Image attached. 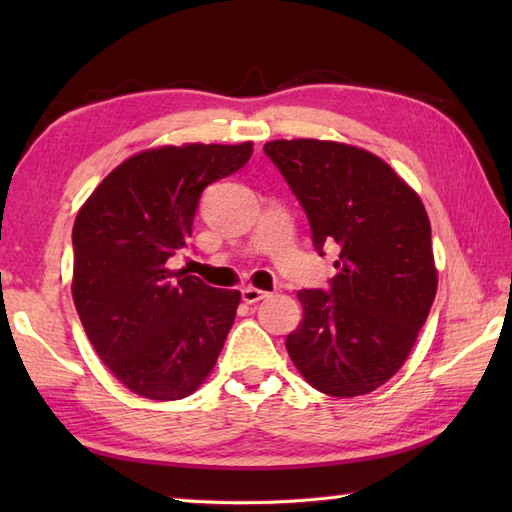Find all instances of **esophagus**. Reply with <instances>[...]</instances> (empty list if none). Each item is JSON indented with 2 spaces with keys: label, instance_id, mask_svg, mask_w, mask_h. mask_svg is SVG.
I'll return each mask as SVG.
<instances>
[{
  "label": "esophagus",
  "instance_id": "esophagus-1",
  "mask_svg": "<svg viewBox=\"0 0 512 512\" xmlns=\"http://www.w3.org/2000/svg\"><path fill=\"white\" fill-rule=\"evenodd\" d=\"M266 297H268L266 290H259V288H253V286H248V288L242 290V301L248 303V306H253V303L262 301V299H266Z\"/></svg>",
  "mask_w": 512,
  "mask_h": 512
}]
</instances>
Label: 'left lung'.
I'll return each instance as SVG.
<instances>
[{
    "label": "left lung",
    "mask_w": 512,
    "mask_h": 512,
    "mask_svg": "<svg viewBox=\"0 0 512 512\" xmlns=\"http://www.w3.org/2000/svg\"><path fill=\"white\" fill-rule=\"evenodd\" d=\"M308 215L319 255L339 246L328 290L303 288L286 350L308 383L336 398L369 394L407 361L436 299L427 211L387 162L330 140L264 145Z\"/></svg>",
    "instance_id": "8db88e82"
}]
</instances>
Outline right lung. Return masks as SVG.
Masks as SVG:
<instances>
[{"mask_svg": "<svg viewBox=\"0 0 512 512\" xmlns=\"http://www.w3.org/2000/svg\"><path fill=\"white\" fill-rule=\"evenodd\" d=\"M250 154L253 143L143 151L118 165L76 215V312L101 361L138 396L193 394L222 352L239 292L206 286L167 262L187 248L202 191Z\"/></svg>", "mask_w": 512, "mask_h": 512, "instance_id": "obj_1", "label": "right lung"}]
</instances>
